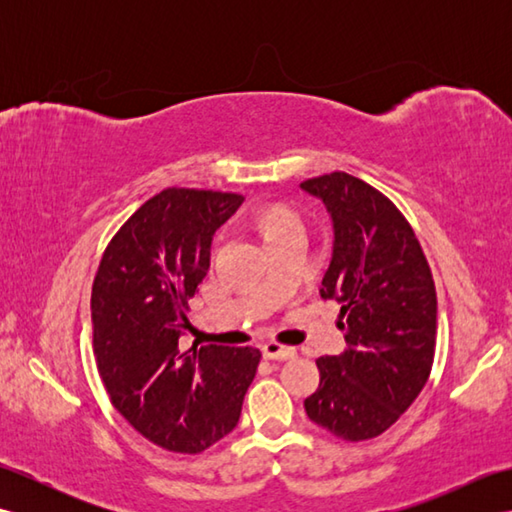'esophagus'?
<instances>
[{
    "label": "esophagus",
    "mask_w": 512,
    "mask_h": 512,
    "mask_svg": "<svg viewBox=\"0 0 512 512\" xmlns=\"http://www.w3.org/2000/svg\"><path fill=\"white\" fill-rule=\"evenodd\" d=\"M262 352L266 358H270V361H288V358L295 356V350L292 347H286V345H279L275 341H270L262 347Z\"/></svg>",
    "instance_id": "34e87169"
}]
</instances>
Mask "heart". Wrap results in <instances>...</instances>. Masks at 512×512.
<instances>
[{"label": "heart", "mask_w": 512, "mask_h": 512, "mask_svg": "<svg viewBox=\"0 0 512 512\" xmlns=\"http://www.w3.org/2000/svg\"><path fill=\"white\" fill-rule=\"evenodd\" d=\"M259 226L266 235V239H273L275 235L290 231V228L301 226L297 213H292L286 206H270V209L259 213Z\"/></svg>", "instance_id": "obj_1"}]
</instances>
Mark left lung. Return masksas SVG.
Masks as SVG:
<instances>
[{"mask_svg":"<svg viewBox=\"0 0 512 512\" xmlns=\"http://www.w3.org/2000/svg\"><path fill=\"white\" fill-rule=\"evenodd\" d=\"M332 220L321 297L341 303L347 350L317 358L308 418L361 442L387 431L418 398L436 352L438 299L413 228L383 193L345 171L301 182Z\"/></svg>","mask_w":512,"mask_h":512,"instance_id":"8db88e82","label":"left lung"}]
</instances>
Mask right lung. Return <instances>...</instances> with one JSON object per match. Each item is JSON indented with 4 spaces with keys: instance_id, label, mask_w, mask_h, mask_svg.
<instances>
[{
    "instance_id": "add662e5",
    "label": "right lung",
    "mask_w": 512,
    "mask_h": 512,
    "mask_svg": "<svg viewBox=\"0 0 512 512\" xmlns=\"http://www.w3.org/2000/svg\"><path fill=\"white\" fill-rule=\"evenodd\" d=\"M244 198L171 187L121 226L92 286L96 367L112 405L158 447L200 453L228 436L262 352L180 350L189 299L211 266L217 228Z\"/></svg>"
}]
</instances>
